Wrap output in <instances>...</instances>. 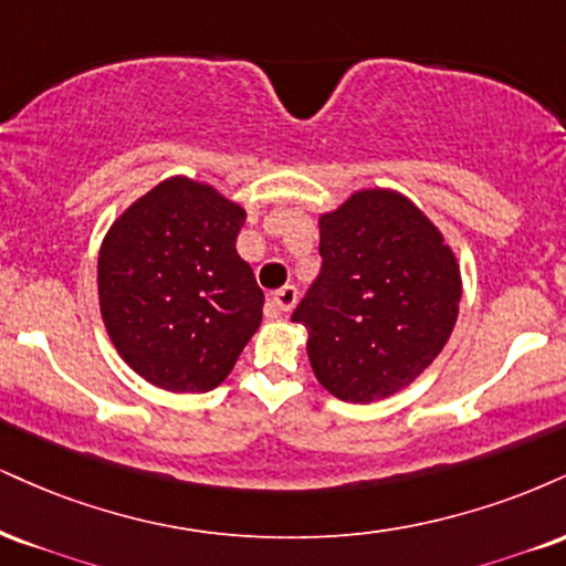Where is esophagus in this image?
I'll return each instance as SVG.
<instances>
[{"instance_id": "esophagus-1", "label": "esophagus", "mask_w": 566, "mask_h": 566, "mask_svg": "<svg viewBox=\"0 0 566 566\" xmlns=\"http://www.w3.org/2000/svg\"><path fill=\"white\" fill-rule=\"evenodd\" d=\"M295 303H297V287L295 284H284V287L279 290L274 297H271V311L287 313L295 308Z\"/></svg>"}]
</instances>
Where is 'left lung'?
Wrapping results in <instances>:
<instances>
[{"mask_svg":"<svg viewBox=\"0 0 566 566\" xmlns=\"http://www.w3.org/2000/svg\"><path fill=\"white\" fill-rule=\"evenodd\" d=\"M322 274L292 322L335 398L371 403L419 377L451 337L461 271L451 244L395 189H358L318 218Z\"/></svg>","mask_w":566,"mask_h":566,"instance_id":"obj_1","label":"left lung"}]
</instances>
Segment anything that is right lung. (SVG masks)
Wrapping results in <instances>:
<instances>
[{
  "label": "right lung",
  "instance_id": "right-lung-1",
  "mask_svg": "<svg viewBox=\"0 0 566 566\" xmlns=\"http://www.w3.org/2000/svg\"><path fill=\"white\" fill-rule=\"evenodd\" d=\"M244 208L206 181L171 176L107 229L99 311L118 356L168 392L229 377L263 318V292L237 253Z\"/></svg>",
  "mask_w": 566,
  "mask_h": 566
}]
</instances>
